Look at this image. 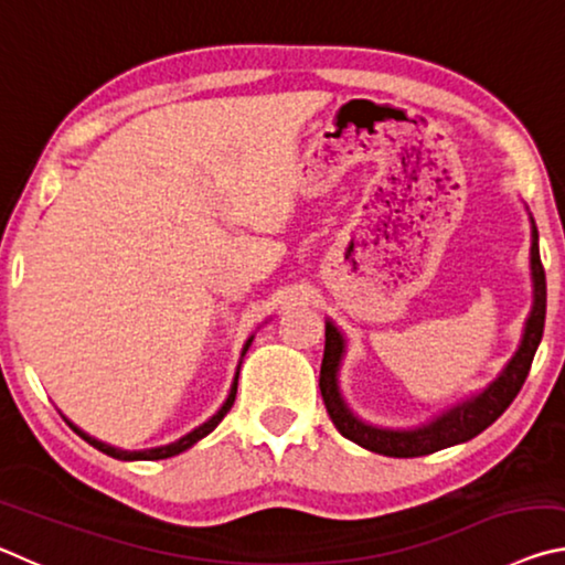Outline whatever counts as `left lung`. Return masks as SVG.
Instances as JSON below:
<instances>
[{
	"mask_svg": "<svg viewBox=\"0 0 565 565\" xmlns=\"http://www.w3.org/2000/svg\"><path fill=\"white\" fill-rule=\"evenodd\" d=\"M529 218H531L533 303H531L529 319L523 323L519 349H515V353L509 359V363H505L501 374L495 376L483 391L461 398L458 404L444 408L441 414L424 420V424H418L414 428H384V426L369 424V420H363L353 414L347 401H343L341 388H339V369H341L343 353H347V339H343V333L337 329V323L331 319L327 321V347H323L319 388L333 426L339 428L341 436H347L349 441L381 456L414 458V456L441 451V448H448V446L471 441L473 436L486 431V428H489L493 420L511 406V401L519 396L525 376H529L535 349H539L541 337H543V323H546V271H543L541 252H539V228H535L531 214Z\"/></svg>",
	"mask_w": 565,
	"mask_h": 565,
	"instance_id": "8db88e82",
	"label": "left lung"
}]
</instances>
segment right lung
<instances>
[{"instance_id":"1","label":"right lung","mask_w":565,"mask_h":565,"mask_svg":"<svg viewBox=\"0 0 565 565\" xmlns=\"http://www.w3.org/2000/svg\"><path fill=\"white\" fill-rule=\"evenodd\" d=\"M252 341H254V337H248V339H246L244 349H242V359H244V353L248 351V347H252ZM238 366H242V361H238ZM236 386H238V369H236V376H234L232 391H228V396H226V401H224V404H222V408H218L212 418L204 420L202 426H196L194 431H189L186 436H181L179 441H174V444L157 446V448H141V451H124V448L109 446V444L99 441V438H94V436H89V434H84L82 428H79V426H74L70 418H64V420H66V424H70V428H72V431H74L76 436H82L84 441H87L89 446L99 448L102 454H107V456H111V458H119V461H159V458H171V456H179L181 451H186V448H191V446H194L196 441H202L204 436L212 434L214 428H216L218 424H222V418L228 414V408L234 406V398H236Z\"/></svg>"}]
</instances>
